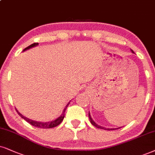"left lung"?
I'll return each instance as SVG.
<instances>
[{"instance_id": "1", "label": "left lung", "mask_w": 155, "mask_h": 155, "mask_svg": "<svg viewBox=\"0 0 155 155\" xmlns=\"http://www.w3.org/2000/svg\"><path fill=\"white\" fill-rule=\"evenodd\" d=\"M131 51H132V53H134V51H133V50H131ZM89 117L90 122H91V124H93L94 126V127H97V128H99V129H103V130H117V129H119V128H120V127H119V128H116V129H109V128H108V129H107V128H104V127H101V126H99V125H98L97 124H96V123L94 122V121L93 119H92L91 117V115H90V113H89Z\"/></svg>"}]
</instances>
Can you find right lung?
Listing matches in <instances>:
<instances>
[{
	"instance_id": "add662e5",
	"label": "right lung",
	"mask_w": 155,
	"mask_h": 155,
	"mask_svg": "<svg viewBox=\"0 0 155 155\" xmlns=\"http://www.w3.org/2000/svg\"><path fill=\"white\" fill-rule=\"evenodd\" d=\"M38 43H34V44H32L31 45H30V46L26 47V48H25V49L23 50V51H25V50L29 49V48H32V47L38 46ZM70 104V101L67 104V105L66 106L65 109H64V111H63V113H62L61 115H60L59 117H58V118L55 119V120H53L51 121H48V122H41V121H36L31 120V119L27 118V117H25L24 116H23V115L21 114V113H19V111H18L17 109H16V111H17V113L18 114L19 116L21 117V118L25 119V120L27 122H28L29 124L32 125V126L38 127V128L49 129V128H53V127H56V126H58V125H59L61 124V122L63 121V119L64 118V116H65V111H66V109L68 107V104Z\"/></svg>"
}]
</instances>
